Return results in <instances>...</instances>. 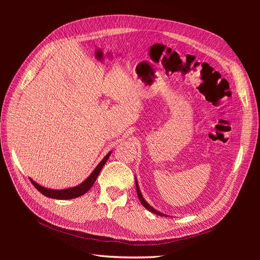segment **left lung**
Listing matches in <instances>:
<instances>
[{
	"mask_svg": "<svg viewBox=\"0 0 260 260\" xmlns=\"http://www.w3.org/2000/svg\"><path fill=\"white\" fill-rule=\"evenodd\" d=\"M136 188H137V194H138V198H139V200H140V202H141V204L142 206L146 209V210H148V211H151L152 213H154V214H157V215H160V216H165V217H168L167 215H165V214H162V213H160V212H158V211H156L154 208H152L151 206H149V204L144 200V198L142 197V195H141V192H140V189H139V186H138V182H137V179H136Z\"/></svg>",
	"mask_w": 260,
	"mask_h": 260,
	"instance_id": "obj_1",
	"label": "left lung"
}]
</instances>
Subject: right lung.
<instances>
[{"label": "right lung", "mask_w": 260, "mask_h": 260, "mask_svg": "<svg viewBox=\"0 0 260 260\" xmlns=\"http://www.w3.org/2000/svg\"><path fill=\"white\" fill-rule=\"evenodd\" d=\"M111 153L109 152L104 158L103 160L99 163V165L97 166V168H95L93 170V172L88 176V178L86 180H84L83 182H82L81 184H79L78 186H75V187H71V188H66V189H49V188H46V187H43L39 185L38 183H36L34 180L30 179V181L32 182L34 186L39 190L40 193H42L44 196L46 197H49V198H54V199H73V198H77V197H80L82 195H84L87 190L92 186V184L94 183L95 179H97V177L100 173V171L102 170L103 166L105 165V162L107 161L108 157L111 156Z\"/></svg>", "instance_id": "1"}]
</instances>
